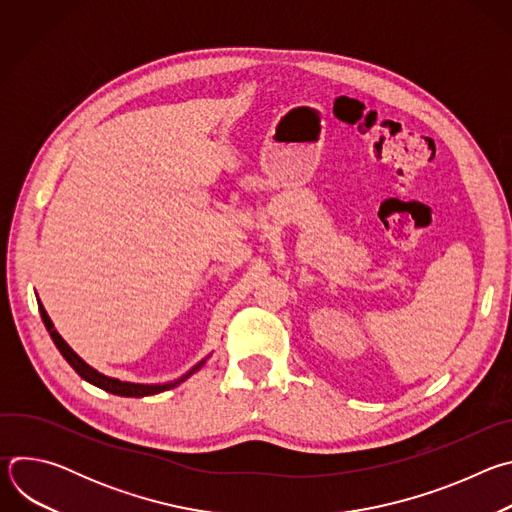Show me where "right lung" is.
I'll return each instance as SVG.
<instances>
[{"mask_svg": "<svg viewBox=\"0 0 512 512\" xmlns=\"http://www.w3.org/2000/svg\"><path fill=\"white\" fill-rule=\"evenodd\" d=\"M38 310H40L42 322H44V326H46V330H48L52 342L56 344V348H58L60 354L66 358V362L70 364V367L77 371V375H79L81 379H85L87 383H91V385H95V387H99V389H103V391H107V393L119 395V397H148V395H158V393H164V391H168V389H174V387H178L180 383H184L186 379H190L196 371H200V369L204 367L206 358L210 356V354L204 356L202 360H198V362L194 364V367H192L190 371H186L182 377H178V379H174V381H168V383H131V381H119V379H115V377H107V375L99 373L97 369H93L89 362H85L75 350H72V348L66 344V340L56 332V328H54L50 316L46 314V310H44L40 298H38Z\"/></svg>", "mask_w": 512, "mask_h": 512, "instance_id": "1", "label": "right lung"}]
</instances>
